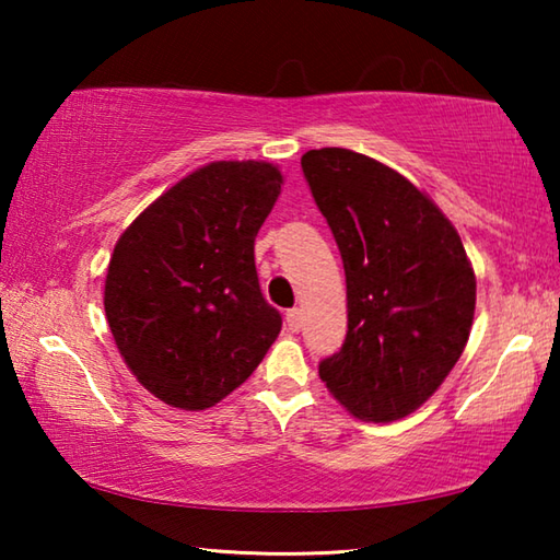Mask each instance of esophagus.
<instances>
[{
  "label": "esophagus",
  "instance_id": "obj_1",
  "mask_svg": "<svg viewBox=\"0 0 560 560\" xmlns=\"http://www.w3.org/2000/svg\"><path fill=\"white\" fill-rule=\"evenodd\" d=\"M301 308H289L287 311V326H289V330H293V334H296V330H301Z\"/></svg>",
  "mask_w": 560,
  "mask_h": 560
}]
</instances>
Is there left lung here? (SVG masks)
<instances>
[{
  "mask_svg": "<svg viewBox=\"0 0 560 560\" xmlns=\"http://www.w3.org/2000/svg\"><path fill=\"white\" fill-rule=\"evenodd\" d=\"M346 269L348 334L318 375L368 422L415 412L467 346L477 279L457 230L410 179L346 148L301 158Z\"/></svg>",
  "mask_w": 560,
  "mask_h": 560,
  "instance_id": "1",
  "label": "left lung"
}]
</instances>
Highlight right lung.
<instances>
[{
  "label": "right lung",
  "instance_id": "obj_1",
  "mask_svg": "<svg viewBox=\"0 0 560 560\" xmlns=\"http://www.w3.org/2000/svg\"><path fill=\"white\" fill-rule=\"evenodd\" d=\"M281 192L269 163H212L167 189L113 249L106 318L132 375L160 400L205 410L249 377L281 330L254 240Z\"/></svg>",
  "mask_w": 560,
  "mask_h": 560
}]
</instances>
